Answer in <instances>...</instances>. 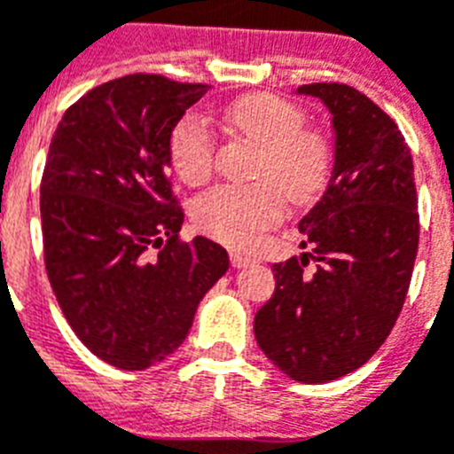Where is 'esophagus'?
I'll return each mask as SVG.
<instances>
[{"mask_svg":"<svg viewBox=\"0 0 454 454\" xmlns=\"http://www.w3.org/2000/svg\"><path fill=\"white\" fill-rule=\"evenodd\" d=\"M252 263H256L254 256L243 254V252H231V266L234 268H246V266H252Z\"/></svg>","mask_w":454,"mask_h":454,"instance_id":"esophagus-1","label":"esophagus"}]
</instances>
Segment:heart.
Segmentation results:
<instances>
[{
  "label": "heart",
  "mask_w": 454,
  "mask_h": 454,
  "mask_svg": "<svg viewBox=\"0 0 454 454\" xmlns=\"http://www.w3.org/2000/svg\"><path fill=\"white\" fill-rule=\"evenodd\" d=\"M223 122L259 147L252 177L262 182L208 188L195 198L191 215L195 227L211 239L227 246H250L282 218L284 195L302 204L323 191L334 159L332 140L316 127H304L302 108L277 95L239 99L224 111ZM215 150V134L198 115L184 118L172 131V166L191 186L214 172Z\"/></svg>",
  "instance_id": "obj_1"
}]
</instances>
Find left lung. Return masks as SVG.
I'll use <instances>...</instances> for the list:
<instances>
[{"mask_svg": "<svg viewBox=\"0 0 454 454\" xmlns=\"http://www.w3.org/2000/svg\"><path fill=\"white\" fill-rule=\"evenodd\" d=\"M298 92L330 108L334 170L300 220L309 252L272 266L254 336L279 371L320 384L364 366L391 334L419 252V198L404 136L372 99L346 83Z\"/></svg>", "mask_w": 454, "mask_h": 454, "instance_id": "1", "label": "left lung"}]
</instances>
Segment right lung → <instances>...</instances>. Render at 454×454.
Listing matches in <instances>:
<instances>
[{
    "label": "right lung",
    "mask_w": 454,
    "mask_h": 454,
    "mask_svg": "<svg viewBox=\"0 0 454 454\" xmlns=\"http://www.w3.org/2000/svg\"><path fill=\"white\" fill-rule=\"evenodd\" d=\"M208 88L145 72L114 79L72 104L50 143L40 179L47 277L83 346L122 371L177 350L230 268L218 243L179 236L170 182L172 129Z\"/></svg>",
    "instance_id": "1"
}]
</instances>
